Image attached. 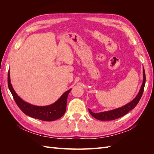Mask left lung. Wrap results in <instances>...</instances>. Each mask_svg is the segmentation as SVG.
I'll use <instances>...</instances> for the list:
<instances>
[{"instance_id": "8db88e82", "label": "left lung", "mask_w": 154, "mask_h": 154, "mask_svg": "<svg viewBox=\"0 0 154 154\" xmlns=\"http://www.w3.org/2000/svg\"><path fill=\"white\" fill-rule=\"evenodd\" d=\"M145 82H146L145 72H144V69L143 68V82L142 83V85L141 87L140 91H139L138 94L132 101H130V103L124 105L123 106L120 107V108H118L116 109H114L109 111L102 112H99V113L92 112L91 109H88V111H89L90 114L94 118L101 121H111V120H114V119L122 117V116L127 114L130 110L134 109L135 106H136L139 103V101L140 100L141 97L143 95L144 85H145Z\"/></svg>"}]
</instances>
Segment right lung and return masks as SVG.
<instances>
[{
  "label": "right lung",
  "instance_id": "add662e5",
  "mask_svg": "<svg viewBox=\"0 0 154 154\" xmlns=\"http://www.w3.org/2000/svg\"><path fill=\"white\" fill-rule=\"evenodd\" d=\"M8 85L13 99L15 101L18 106L25 114L32 118L45 121V122H52L60 118L66 112L67 96L71 88L63 93L62 96L53 104L48 106H40L27 103L17 94L11 83L10 71L8 74Z\"/></svg>",
  "mask_w": 154,
  "mask_h": 154
}]
</instances>
